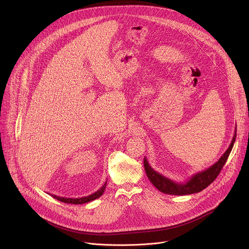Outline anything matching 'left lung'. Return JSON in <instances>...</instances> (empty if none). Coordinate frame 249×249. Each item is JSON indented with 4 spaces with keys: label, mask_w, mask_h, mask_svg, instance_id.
Instances as JSON below:
<instances>
[{
    "label": "left lung",
    "mask_w": 249,
    "mask_h": 249,
    "mask_svg": "<svg viewBox=\"0 0 249 249\" xmlns=\"http://www.w3.org/2000/svg\"><path fill=\"white\" fill-rule=\"evenodd\" d=\"M236 137V128L233 135V138L231 140V143L228 150L225 152V154L220 158V160L210 166L209 168L200 171L190 177V179L187 180L184 183H177L172 180H170L167 177L163 176L162 174L156 171L148 162L147 158L144 159V166L147 173L148 178L150 181L154 184V186L159 189L160 192H163L165 194L169 195H189L198 193L202 190H204L206 187H208L213 181H214L219 173L221 172L223 166L225 165L226 161L228 160V158L232 150L234 141Z\"/></svg>",
    "instance_id": "8db88e82"
}]
</instances>
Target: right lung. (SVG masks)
Listing matches in <instances>:
<instances>
[{"label": "right lung", "instance_id": "right-lung-1", "mask_svg": "<svg viewBox=\"0 0 249 249\" xmlns=\"http://www.w3.org/2000/svg\"><path fill=\"white\" fill-rule=\"evenodd\" d=\"M106 183L105 182L101 188L99 190H97L96 192L89 195V196H86V197H81V198H66V197H60V196H57V195H51L53 198L57 199L58 201H61V202H64V203H68V204H85V203H89L90 201H93L97 198H99L104 190H105V187H106Z\"/></svg>", "mask_w": 249, "mask_h": 249}]
</instances>
